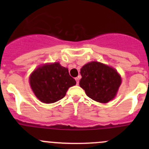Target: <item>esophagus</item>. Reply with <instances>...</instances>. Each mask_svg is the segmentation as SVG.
I'll use <instances>...</instances> for the list:
<instances>
[{
  "mask_svg": "<svg viewBox=\"0 0 149 149\" xmlns=\"http://www.w3.org/2000/svg\"><path fill=\"white\" fill-rule=\"evenodd\" d=\"M75 79H76V84H79V79H80V77H76V78H75Z\"/></svg>",
  "mask_w": 149,
  "mask_h": 149,
  "instance_id": "obj_1",
  "label": "esophagus"
}]
</instances>
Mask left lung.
<instances>
[{
  "label": "left lung",
  "mask_w": 149,
  "mask_h": 149,
  "mask_svg": "<svg viewBox=\"0 0 149 149\" xmlns=\"http://www.w3.org/2000/svg\"><path fill=\"white\" fill-rule=\"evenodd\" d=\"M79 85L86 94L98 102L107 103L115 97L121 84L117 70L99 62H91L81 68Z\"/></svg>",
  "instance_id": "1"
}]
</instances>
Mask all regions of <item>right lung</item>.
<instances>
[{"mask_svg": "<svg viewBox=\"0 0 149 149\" xmlns=\"http://www.w3.org/2000/svg\"><path fill=\"white\" fill-rule=\"evenodd\" d=\"M30 86L36 97L46 104L54 103L65 97L69 87L76 82L68 69L59 63L40 66L31 74Z\"/></svg>", "mask_w": 149, "mask_h": 149, "instance_id": "obj_1", "label": "right lung"}]
</instances>
